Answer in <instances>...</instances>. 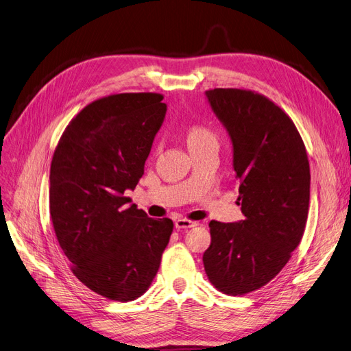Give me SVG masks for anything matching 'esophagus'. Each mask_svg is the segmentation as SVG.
I'll return each instance as SVG.
<instances>
[{
    "mask_svg": "<svg viewBox=\"0 0 351 351\" xmlns=\"http://www.w3.org/2000/svg\"><path fill=\"white\" fill-rule=\"evenodd\" d=\"M197 221H191V219H185V218H179L175 221V227L176 230H188L192 227H197Z\"/></svg>",
    "mask_w": 351,
    "mask_h": 351,
    "instance_id": "34e87169",
    "label": "esophagus"
}]
</instances>
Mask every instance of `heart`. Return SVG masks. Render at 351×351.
<instances>
[{"mask_svg": "<svg viewBox=\"0 0 351 351\" xmlns=\"http://www.w3.org/2000/svg\"><path fill=\"white\" fill-rule=\"evenodd\" d=\"M186 140H188L189 149L204 146V145H211V143H217L218 145V138L214 130L204 124H192L188 128Z\"/></svg>", "mask_w": 351, "mask_h": 351, "instance_id": "1", "label": "heart"}]
</instances>
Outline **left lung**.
<instances>
[{
	"label": "left lung",
	"instance_id": "8db88e82",
	"mask_svg": "<svg viewBox=\"0 0 351 351\" xmlns=\"http://www.w3.org/2000/svg\"><path fill=\"white\" fill-rule=\"evenodd\" d=\"M232 141L239 179V223H210L205 274L223 293L261 289L289 262L300 245L309 206V162L291 117L250 89L205 90Z\"/></svg>",
	"mask_w": 351,
	"mask_h": 351
}]
</instances>
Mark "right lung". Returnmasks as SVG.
Wrapping results in <instances>:
<instances>
[{
    "label": "right lung",
    "mask_w": 351,
    "mask_h": 351,
    "mask_svg": "<svg viewBox=\"0 0 351 351\" xmlns=\"http://www.w3.org/2000/svg\"><path fill=\"white\" fill-rule=\"evenodd\" d=\"M156 93L112 94L71 120L50 165L49 210L72 274L111 301L145 293L171 239L169 218L128 205L145 173L166 104Z\"/></svg>",
    "instance_id": "obj_1"
}]
</instances>
